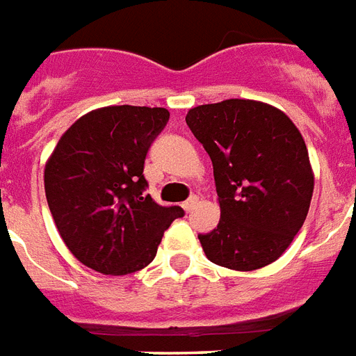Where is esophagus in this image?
Returning a JSON list of instances; mask_svg holds the SVG:
<instances>
[{"instance_id": "obj_1", "label": "esophagus", "mask_w": 356, "mask_h": 356, "mask_svg": "<svg viewBox=\"0 0 356 356\" xmlns=\"http://www.w3.org/2000/svg\"><path fill=\"white\" fill-rule=\"evenodd\" d=\"M196 204H198V198H196V196H189V198H187V200L184 202V204H181V207H184V209H186V211L189 213L193 209V207L196 206Z\"/></svg>"}]
</instances>
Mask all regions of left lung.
<instances>
[{"instance_id":"obj_1","label":"left lung","mask_w":356,"mask_h":356,"mask_svg":"<svg viewBox=\"0 0 356 356\" xmlns=\"http://www.w3.org/2000/svg\"><path fill=\"white\" fill-rule=\"evenodd\" d=\"M186 123L211 158L220 204L217 227L198 235L207 259L241 272L274 263L305 222L314 189L300 130L246 99L191 108Z\"/></svg>"}]
</instances>
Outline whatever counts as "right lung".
<instances>
[{"label": "right lung", "mask_w": 356, "mask_h": 356, "mask_svg": "<svg viewBox=\"0 0 356 356\" xmlns=\"http://www.w3.org/2000/svg\"><path fill=\"white\" fill-rule=\"evenodd\" d=\"M165 108L106 106L71 124L45 165V198L62 241L82 264L123 275L152 263L163 232L184 217L145 195V158Z\"/></svg>", "instance_id": "right-lung-1"}]
</instances>
